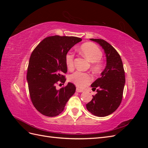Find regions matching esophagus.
<instances>
[{
	"label": "esophagus",
	"instance_id": "esophagus-1",
	"mask_svg": "<svg viewBox=\"0 0 148 148\" xmlns=\"http://www.w3.org/2000/svg\"><path fill=\"white\" fill-rule=\"evenodd\" d=\"M76 91H77V92H83L84 91L83 90V89H81L79 88H77V89H76Z\"/></svg>",
	"mask_w": 148,
	"mask_h": 148
}]
</instances>
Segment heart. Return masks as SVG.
<instances>
[{"label": "heart", "mask_w": 148, "mask_h": 148, "mask_svg": "<svg viewBox=\"0 0 148 148\" xmlns=\"http://www.w3.org/2000/svg\"><path fill=\"white\" fill-rule=\"evenodd\" d=\"M80 52L89 61L92 62V69L94 72L100 73L103 67L101 61L102 57V52L96 44L91 42L84 43L80 47ZM74 56L70 53H67L65 56V62L67 68L73 70L74 67ZM69 81L79 88H84L91 83L92 77L88 73L81 71H76L71 74L69 78Z\"/></svg>", "instance_id": "heart-1"}]
</instances>
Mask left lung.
<instances>
[{
	"label": "left lung",
	"mask_w": 148,
	"mask_h": 148,
	"mask_svg": "<svg viewBox=\"0 0 148 148\" xmlns=\"http://www.w3.org/2000/svg\"><path fill=\"white\" fill-rule=\"evenodd\" d=\"M104 49L106 66L101 77L91 85L97 94L86 104L88 110L97 117L112 114L119 107L123 97L125 76L122 59L117 51L109 43L101 39H90Z\"/></svg>",
	"instance_id": "obj_1"
}]
</instances>
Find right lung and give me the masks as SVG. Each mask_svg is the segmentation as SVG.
I'll return each instance as SVG.
<instances>
[{
	"label": "right lung",
	"instance_id": "obj_1",
	"mask_svg": "<svg viewBox=\"0 0 148 148\" xmlns=\"http://www.w3.org/2000/svg\"><path fill=\"white\" fill-rule=\"evenodd\" d=\"M82 39L73 36H53L44 39L36 47L29 58L27 75L31 102L40 113L56 117L64 110L76 87L69 83L56 89L58 82L65 83L67 72L65 56Z\"/></svg>",
	"mask_w": 148,
	"mask_h": 148
}]
</instances>
